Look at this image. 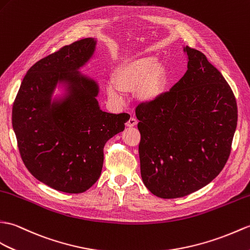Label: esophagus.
<instances>
[{"mask_svg":"<svg viewBox=\"0 0 250 250\" xmlns=\"http://www.w3.org/2000/svg\"><path fill=\"white\" fill-rule=\"evenodd\" d=\"M126 126L132 127V126H135L137 125V119H135L134 117H131L129 120L126 121Z\"/></svg>","mask_w":250,"mask_h":250,"instance_id":"esophagus-1","label":"esophagus"}]
</instances>
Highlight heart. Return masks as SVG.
Listing matches in <instances>:
<instances>
[{
    "label": "heart",
    "instance_id": "1",
    "mask_svg": "<svg viewBox=\"0 0 250 250\" xmlns=\"http://www.w3.org/2000/svg\"><path fill=\"white\" fill-rule=\"evenodd\" d=\"M167 70L153 56L137 57L115 68L112 82L106 84L108 98L123 103L125 95L136 91L142 102H153L164 94L167 86Z\"/></svg>",
    "mask_w": 250,
    "mask_h": 250
}]
</instances>
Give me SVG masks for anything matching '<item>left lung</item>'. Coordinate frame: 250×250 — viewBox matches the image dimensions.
<instances>
[{
    "mask_svg": "<svg viewBox=\"0 0 250 250\" xmlns=\"http://www.w3.org/2000/svg\"><path fill=\"white\" fill-rule=\"evenodd\" d=\"M188 70L135 114L144 184L160 198H179L215 179L228 161L237 124L233 91L200 51L184 46Z\"/></svg>",
    "mask_w": 250,
    "mask_h": 250,
    "instance_id": "8db88e82",
    "label": "left lung"
}]
</instances>
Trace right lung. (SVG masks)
<instances>
[{
	"mask_svg": "<svg viewBox=\"0 0 250 250\" xmlns=\"http://www.w3.org/2000/svg\"><path fill=\"white\" fill-rule=\"evenodd\" d=\"M97 40L84 38L38 61L23 79L13 106V127L23 163L40 182L80 194L101 175L104 145L125 130V113L103 112L99 85L81 73ZM57 84L61 97L53 98Z\"/></svg>",
	"mask_w": 250,
	"mask_h": 250,
	"instance_id": "right-lung-1",
	"label": "right lung"
}]
</instances>
